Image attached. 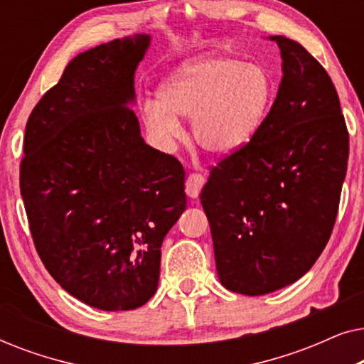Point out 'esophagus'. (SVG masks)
<instances>
[{"label":"esophagus","mask_w":364,"mask_h":364,"mask_svg":"<svg viewBox=\"0 0 364 364\" xmlns=\"http://www.w3.org/2000/svg\"><path fill=\"white\" fill-rule=\"evenodd\" d=\"M203 183H205V177L202 173H191L186 181V193L191 198H197L200 193Z\"/></svg>","instance_id":"esophagus-1"}]
</instances>
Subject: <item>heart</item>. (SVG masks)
<instances>
[{
	"mask_svg": "<svg viewBox=\"0 0 364 364\" xmlns=\"http://www.w3.org/2000/svg\"><path fill=\"white\" fill-rule=\"evenodd\" d=\"M275 82L265 66L230 56H203L178 66L142 102V122L159 146L171 149L183 136L178 117H192L198 147L217 157L247 146L265 124Z\"/></svg>",
	"mask_w": 364,
	"mask_h": 364,
	"instance_id": "1",
	"label": "heart"
}]
</instances>
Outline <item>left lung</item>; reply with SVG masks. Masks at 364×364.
Instances as JSON below:
<instances>
[{"mask_svg": "<svg viewBox=\"0 0 364 364\" xmlns=\"http://www.w3.org/2000/svg\"><path fill=\"white\" fill-rule=\"evenodd\" d=\"M280 48L282 82L262 131L202 188L218 280L260 296L315 265L335 225L350 137L330 76L301 44Z\"/></svg>", "mask_w": 364, "mask_h": 364, "instance_id": "obj_1", "label": "left lung"}]
</instances>
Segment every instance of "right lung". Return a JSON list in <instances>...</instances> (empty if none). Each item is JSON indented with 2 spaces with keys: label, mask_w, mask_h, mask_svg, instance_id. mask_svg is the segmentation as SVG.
<instances>
[{
  "label": "right lung",
  "mask_w": 364,
  "mask_h": 364,
  "mask_svg": "<svg viewBox=\"0 0 364 364\" xmlns=\"http://www.w3.org/2000/svg\"><path fill=\"white\" fill-rule=\"evenodd\" d=\"M149 46L139 33L77 54L24 134L21 197L39 258L104 311L151 300L162 242L187 207L181 162L146 144L132 111Z\"/></svg>",
  "instance_id": "right-lung-1"
}]
</instances>
